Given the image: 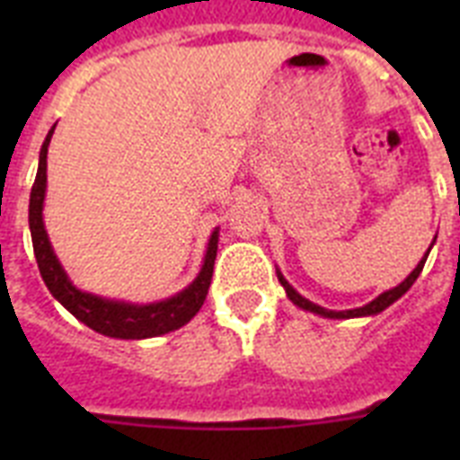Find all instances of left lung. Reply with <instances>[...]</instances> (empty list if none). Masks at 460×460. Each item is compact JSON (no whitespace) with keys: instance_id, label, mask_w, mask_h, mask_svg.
<instances>
[{"instance_id":"obj_1","label":"left lung","mask_w":460,"mask_h":460,"mask_svg":"<svg viewBox=\"0 0 460 460\" xmlns=\"http://www.w3.org/2000/svg\"><path fill=\"white\" fill-rule=\"evenodd\" d=\"M432 243H435V241H432ZM428 255H429V251H428ZM428 255H425V258H422L420 262H418V267H415L413 272L408 274L406 279L401 281L399 287L389 288V291H385V294H379L377 298L367 303V305L353 307V310H327V307H322V305H317V303L303 298V296L298 294V291H296V288L291 287V284H288L287 279H284V274H281V272H277V277H279L281 287L287 288V296H288V298H291V303H294V305L303 307V310H310V313H314V314H322V317H329V320H349V317H367V314H377V313H382V310H386V307L392 305V303L399 301L401 296L406 294L408 288H411L415 284V279L420 277V272H422V267H425V260H428Z\"/></svg>"}]
</instances>
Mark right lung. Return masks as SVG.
<instances>
[{
    "label": "right lung",
    "mask_w": 460,
    "mask_h": 460,
    "mask_svg": "<svg viewBox=\"0 0 460 460\" xmlns=\"http://www.w3.org/2000/svg\"><path fill=\"white\" fill-rule=\"evenodd\" d=\"M52 133L54 126L52 131L47 133L42 150H40L38 176H35V183H32L31 208H28L32 251H35L40 274H42V281L49 288V294L66 307L75 320H81L90 329H95L104 336H111V339H150V336L166 334V332L183 327L200 310L209 284H212L219 229L212 231V236H209L205 262H202L200 274L195 277L193 284H188L181 294L172 296L166 301L136 305V303L110 301V298H102V296L85 294L81 288H75L66 277V272H64L61 262L57 260V255H54L52 243L47 238L45 222H42V205H45L47 188V147H49Z\"/></svg>",
    "instance_id": "add662e5"
}]
</instances>
